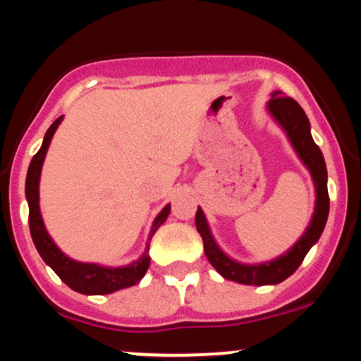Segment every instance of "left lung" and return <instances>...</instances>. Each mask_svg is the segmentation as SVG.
I'll return each instance as SVG.
<instances>
[{
	"mask_svg": "<svg viewBox=\"0 0 361 361\" xmlns=\"http://www.w3.org/2000/svg\"><path fill=\"white\" fill-rule=\"evenodd\" d=\"M268 110L271 115L280 122V126L285 128L288 134L290 142L295 147L297 154L304 161L305 166L309 168L310 175H312L314 185H316V210H314V217L310 226L302 235L300 241L290 250L287 255L280 256L279 259L271 261V263L263 264H241L235 263L231 258H227L224 252L219 250L215 244L212 234H210L209 226H207L204 212L198 207L197 214H195V226L204 239V251L205 256L209 258L210 264L217 270L224 279L239 281L244 285H275L288 279L300 263L304 261L312 244L317 243L321 238L322 231H324L327 214H329V195H327V171L324 156H322L321 149L314 142L312 135H310V123L305 111L293 98L283 97L280 91H275L268 103Z\"/></svg>",
	"mask_w": 361,
	"mask_h": 361,
	"instance_id": "8db88e82",
	"label": "left lung"
}]
</instances>
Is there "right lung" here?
Here are the masks:
<instances>
[{
  "instance_id": "right-lung-1",
  "label": "right lung",
  "mask_w": 361,
  "mask_h": 361,
  "mask_svg": "<svg viewBox=\"0 0 361 361\" xmlns=\"http://www.w3.org/2000/svg\"><path fill=\"white\" fill-rule=\"evenodd\" d=\"M62 115L59 118H56V122L49 127V130L45 132V137L42 142V147L37 151V154L32 157L30 166H28L27 173V183H25V193H27L28 200V226H30V234L34 239V244L39 251V255L42 256V259L54 271L59 275V279L64 281L68 287L80 293H86V295H103V293H111L115 290L132 287L137 281H140L144 275H146L149 263V244L146 247V252L137 261H134L132 264L123 268H105L98 267V264L91 263H78L68 258L66 255H62L59 247L52 243V239L49 238L47 231H45L42 217H40L39 210V178H40V169H42V163L45 152H47L49 144L56 132L57 126L61 123ZM171 210V205H166L161 214L157 215L154 226H152L149 239L154 235L157 227L161 226Z\"/></svg>"
}]
</instances>
